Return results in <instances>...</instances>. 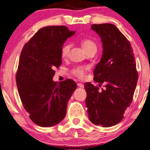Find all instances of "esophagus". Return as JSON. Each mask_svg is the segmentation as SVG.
<instances>
[{"label":"esophagus","instance_id":"34e87169","mask_svg":"<svg viewBox=\"0 0 150 150\" xmlns=\"http://www.w3.org/2000/svg\"><path fill=\"white\" fill-rule=\"evenodd\" d=\"M77 86L79 88H83V84H82V83H77Z\"/></svg>","mask_w":150,"mask_h":150}]
</instances>
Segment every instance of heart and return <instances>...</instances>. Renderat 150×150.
I'll return each instance as SVG.
<instances>
[{
    "mask_svg": "<svg viewBox=\"0 0 150 150\" xmlns=\"http://www.w3.org/2000/svg\"><path fill=\"white\" fill-rule=\"evenodd\" d=\"M81 47L83 48V49L85 51V52H87L92 49L97 50V45H96V44L93 41L91 40H88V39L83 40L81 41ZM70 49H71V45H70V44H66V45H64L61 49L62 57H64H64H67L68 56V55H69ZM86 69H87L86 67H76L73 70V73L74 75H76L77 77L81 78V77L84 76L85 71Z\"/></svg>",
    "mask_w": 150,
    "mask_h": 150,
    "instance_id": "1",
    "label": "heart"
}]
</instances>
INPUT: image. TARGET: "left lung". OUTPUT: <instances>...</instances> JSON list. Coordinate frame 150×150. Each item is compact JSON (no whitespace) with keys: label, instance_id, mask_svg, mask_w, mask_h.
<instances>
[{"label":"left lung","instance_id":"8db88e82","mask_svg":"<svg viewBox=\"0 0 150 150\" xmlns=\"http://www.w3.org/2000/svg\"><path fill=\"white\" fill-rule=\"evenodd\" d=\"M91 29L101 38L103 47L94 79L105 86L99 91L91 83H85L87 112L95 125L111 127L122 121L132 101L138 80L134 54L129 42L115 25L95 24Z\"/></svg>","mask_w":150,"mask_h":150}]
</instances>
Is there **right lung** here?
<instances>
[{"label":"right lung","mask_w":150,"mask_h":150,"mask_svg":"<svg viewBox=\"0 0 150 150\" xmlns=\"http://www.w3.org/2000/svg\"><path fill=\"white\" fill-rule=\"evenodd\" d=\"M75 31L66 26H49L38 30L22 50L16 74L21 101L31 120L47 127L61 122L77 84L72 79L57 83L54 69L62 64L61 49Z\"/></svg>","instance_id":"obj_1"}]
</instances>
